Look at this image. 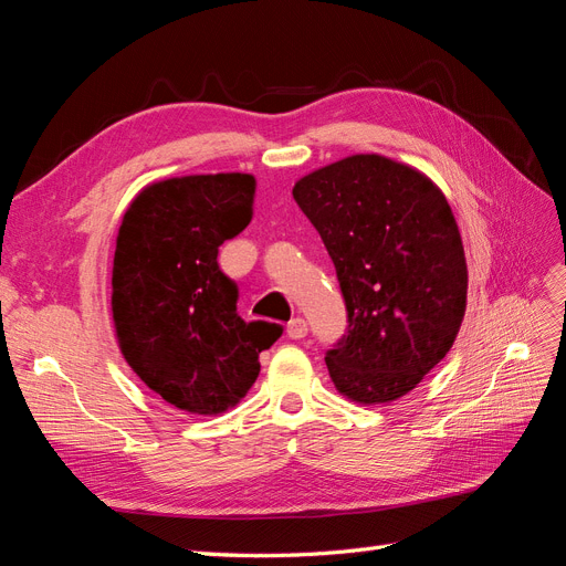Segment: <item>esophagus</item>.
Masks as SVG:
<instances>
[{"label": "esophagus", "mask_w": 566, "mask_h": 566, "mask_svg": "<svg viewBox=\"0 0 566 566\" xmlns=\"http://www.w3.org/2000/svg\"><path fill=\"white\" fill-rule=\"evenodd\" d=\"M306 331H310V325H306V321L300 318V316L290 321L287 328H285V333H287L290 339H302V337L306 335Z\"/></svg>", "instance_id": "esophagus-1"}]
</instances>
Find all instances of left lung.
Masks as SVG:
<instances>
[{
    "instance_id": "obj_1",
    "label": "left lung",
    "mask_w": 566,
    "mask_h": 566,
    "mask_svg": "<svg viewBox=\"0 0 566 566\" xmlns=\"http://www.w3.org/2000/svg\"><path fill=\"white\" fill-rule=\"evenodd\" d=\"M293 198L337 271L347 335L325 352L339 394L389 403L453 347L468 264L451 205L418 169L352 156L302 177Z\"/></svg>"
}]
</instances>
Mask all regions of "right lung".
Returning <instances> with one entry per match:
<instances>
[{
    "label": "right lung",
    "mask_w": 566,
    "mask_h": 566,
    "mask_svg": "<svg viewBox=\"0 0 566 566\" xmlns=\"http://www.w3.org/2000/svg\"><path fill=\"white\" fill-rule=\"evenodd\" d=\"M252 175H191L132 200L113 260V321L125 361L175 408L217 416L260 375V352L283 333L235 312L238 285L219 245L252 219Z\"/></svg>",
    "instance_id": "obj_1"
}]
</instances>
